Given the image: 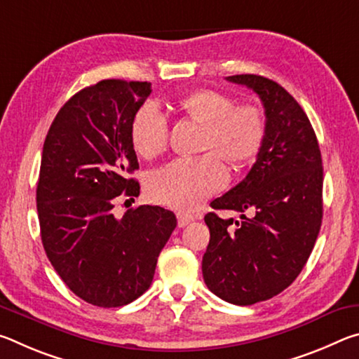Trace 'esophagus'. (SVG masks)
Returning a JSON list of instances; mask_svg holds the SVG:
<instances>
[{
	"instance_id": "obj_1",
	"label": "esophagus",
	"mask_w": 359,
	"mask_h": 359,
	"mask_svg": "<svg viewBox=\"0 0 359 359\" xmlns=\"http://www.w3.org/2000/svg\"><path fill=\"white\" fill-rule=\"evenodd\" d=\"M194 220V215L191 214H187V212H177V223L180 228L187 226L188 223H191Z\"/></svg>"
}]
</instances>
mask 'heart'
Masks as SVG:
<instances>
[{
    "label": "heart",
    "instance_id": "heart-1",
    "mask_svg": "<svg viewBox=\"0 0 359 359\" xmlns=\"http://www.w3.org/2000/svg\"><path fill=\"white\" fill-rule=\"evenodd\" d=\"M179 106L204 130L198 156L175 158L149 175L147 193L155 203L174 209L191 210L228 182L222 158L242 165L258 154L264 136L263 115L252 104H238L229 96L198 90L182 96ZM169 123L166 114L154 101L137 109L131 121V142L139 155L154 158L168 145Z\"/></svg>",
    "mask_w": 359,
    "mask_h": 359
}]
</instances>
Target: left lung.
Listing matches in <instances>:
<instances>
[{
	"mask_svg": "<svg viewBox=\"0 0 359 359\" xmlns=\"http://www.w3.org/2000/svg\"><path fill=\"white\" fill-rule=\"evenodd\" d=\"M226 81L259 96L266 126L247 177L210 203L241 212V222L215 212L204 217L210 241L203 276L223 301L252 306L290 287L311 257L323 218V166L311 121L287 90L255 74Z\"/></svg>",
	"mask_w": 359,
	"mask_h": 359,
	"instance_id": "obj_1",
	"label": "left lung"
}]
</instances>
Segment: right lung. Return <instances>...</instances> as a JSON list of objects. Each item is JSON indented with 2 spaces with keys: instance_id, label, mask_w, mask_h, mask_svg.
<instances>
[{
  "instance_id": "obj_1",
  "label": "right lung",
  "mask_w": 359,
  "mask_h": 359,
  "mask_svg": "<svg viewBox=\"0 0 359 359\" xmlns=\"http://www.w3.org/2000/svg\"><path fill=\"white\" fill-rule=\"evenodd\" d=\"M150 82L106 79L60 109L42 149L36 204L47 258L68 288L98 307L137 299L177 226L174 212L139 205L121 218L118 198L139 196L131 121ZM135 201V199H133Z\"/></svg>"
}]
</instances>
